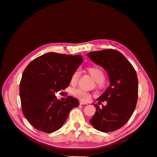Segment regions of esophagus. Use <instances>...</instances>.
<instances>
[{
    "label": "esophagus",
    "instance_id": "obj_1",
    "mask_svg": "<svg viewBox=\"0 0 157 157\" xmlns=\"http://www.w3.org/2000/svg\"><path fill=\"white\" fill-rule=\"evenodd\" d=\"M79 103H80V105H87V103L85 101H80Z\"/></svg>",
    "mask_w": 157,
    "mask_h": 157
}]
</instances>
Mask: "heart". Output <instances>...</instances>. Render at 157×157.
Wrapping results in <instances>:
<instances>
[{
    "label": "heart",
    "mask_w": 157,
    "mask_h": 157,
    "mask_svg": "<svg viewBox=\"0 0 157 157\" xmlns=\"http://www.w3.org/2000/svg\"><path fill=\"white\" fill-rule=\"evenodd\" d=\"M87 72L92 76V78L95 80L97 83L99 84L103 82L105 80V75L104 74L103 71L98 67H91L86 69ZM80 77V72L79 70H75L73 74L71 76V84L75 85L77 84ZM73 95L80 100L82 101H88L91 98L90 94L81 89H75L73 91Z\"/></svg>",
    "instance_id": "b5f03b06"
}]
</instances>
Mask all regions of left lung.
Instances as JSON below:
<instances>
[{"label": "left lung", "mask_w": 157, "mask_h": 157, "mask_svg": "<svg viewBox=\"0 0 157 157\" xmlns=\"http://www.w3.org/2000/svg\"><path fill=\"white\" fill-rule=\"evenodd\" d=\"M107 72L110 86L97 100L107 101L102 108L94 104L96 112L90 122L96 130L110 132L119 129L130 119L138 98V80L132 65L120 52L113 49L94 51L87 55Z\"/></svg>", "instance_id": "obj_1"}]
</instances>
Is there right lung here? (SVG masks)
Returning <instances> with one entry per match:
<instances>
[{
  "label": "right lung",
  "mask_w": 157,
  "mask_h": 157,
  "mask_svg": "<svg viewBox=\"0 0 157 157\" xmlns=\"http://www.w3.org/2000/svg\"><path fill=\"white\" fill-rule=\"evenodd\" d=\"M82 56L45 54L33 59L23 71L20 96L23 115L36 130L51 133L59 130L70 111L79 105L68 96L65 101L55 94L68 87L71 76L82 62Z\"/></svg>",
  "instance_id": "right-lung-1"
}]
</instances>
